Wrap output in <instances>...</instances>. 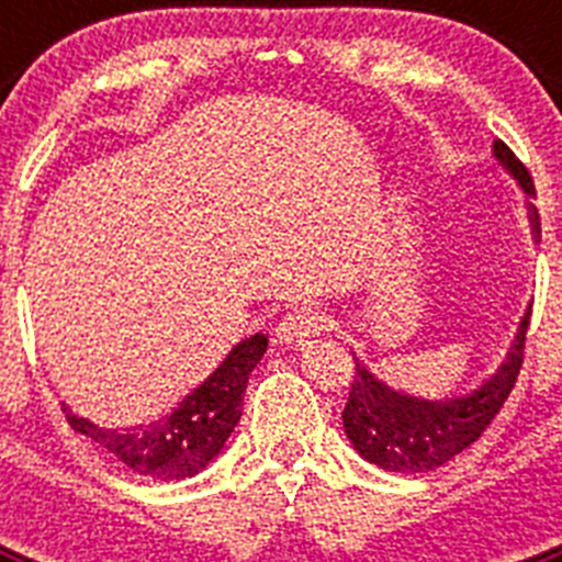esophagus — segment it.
Instances as JSON below:
<instances>
[{
	"mask_svg": "<svg viewBox=\"0 0 562 562\" xmlns=\"http://www.w3.org/2000/svg\"><path fill=\"white\" fill-rule=\"evenodd\" d=\"M326 329V315L315 306H304V310H295V312H286L281 317V324H278L276 335L281 342H292V346H301L306 342L310 337L321 335Z\"/></svg>",
	"mask_w": 562,
	"mask_h": 562,
	"instance_id": "esophagus-1",
	"label": "esophagus"
}]
</instances>
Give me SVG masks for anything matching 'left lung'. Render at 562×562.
Masks as SVG:
<instances>
[{
  "label": "left lung",
  "mask_w": 562,
  "mask_h": 562,
  "mask_svg": "<svg viewBox=\"0 0 562 562\" xmlns=\"http://www.w3.org/2000/svg\"><path fill=\"white\" fill-rule=\"evenodd\" d=\"M495 157L526 188V193H535L532 173L504 140L495 143ZM532 222L538 231V216H532ZM529 317L532 310L520 321L518 337L506 360L501 362L498 374L490 376L470 396L428 402L396 394L355 360V380H351L349 402L342 408V428L357 453L391 473H428L470 448L493 422V416L504 408L506 396L513 394L518 382Z\"/></svg>",
  "instance_id": "1"
}]
</instances>
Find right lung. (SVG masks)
Listing matches in <instances>:
<instances>
[{
    "label": "right lung",
    "instance_id": "obj_1",
    "mask_svg": "<svg viewBox=\"0 0 562 562\" xmlns=\"http://www.w3.org/2000/svg\"><path fill=\"white\" fill-rule=\"evenodd\" d=\"M265 351V335L241 340L220 369L173 408L171 416L137 425V428L106 430L87 419H78L69 408L61 411L72 430L89 436L98 448L106 450L132 473L160 481L191 479L205 470L207 461L225 448L227 436L233 434L241 416V396H245L250 371L256 369Z\"/></svg>",
    "mask_w": 562,
    "mask_h": 562
}]
</instances>
